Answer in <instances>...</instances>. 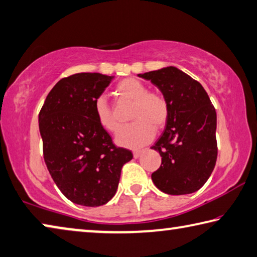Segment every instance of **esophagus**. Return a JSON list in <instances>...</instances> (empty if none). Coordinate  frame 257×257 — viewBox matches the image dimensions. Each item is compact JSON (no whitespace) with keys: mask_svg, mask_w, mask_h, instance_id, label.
I'll list each match as a JSON object with an SVG mask.
<instances>
[{"mask_svg":"<svg viewBox=\"0 0 257 257\" xmlns=\"http://www.w3.org/2000/svg\"><path fill=\"white\" fill-rule=\"evenodd\" d=\"M141 154H142V150H134L133 151V156H134V158H139L141 156Z\"/></svg>","mask_w":257,"mask_h":257,"instance_id":"1","label":"esophagus"}]
</instances>
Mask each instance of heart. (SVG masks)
Masks as SVG:
<instances>
[{
    "mask_svg": "<svg viewBox=\"0 0 257 257\" xmlns=\"http://www.w3.org/2000/svg\"><path fill=\"white\" fill-rule=\"evenodd\" d=\"M119 98L133 102L130 119L133 123L121 127L116 136L117 145L125 148H139L153 140L155 130L161 131L168 121L170 104L165 96L157 92H149L148 86L137 78L120 81L116 86ZM95 118L107 132H116L118 121L103 96L94 102Z\"/></svg>",
    "mask_w": 257,
    "mask_h": 257,
    "instance_id": "1",
    "label": "heart"
}]
</instances>
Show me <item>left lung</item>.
<instances>
[{
  "label": "left lung",
  "mask_w": 257,
  "mask_h": 257,
  "mask_svg": "<svg viewBox=\"0 0 257 257\" xmlns=\"http://www.w3.org/2000/svg\"><path fill=\"white\" fill-rule=\"evenodd\" d=\"M156 85L170 104V117L151 149L162 165L151 174L159 190L188 195L204 186L217 158L216 111L199 82L175 67L139 74Z\"/></svg>",
  "instance_id": "obj_1"
}]
</instances>
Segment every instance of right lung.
Listing matches in <instances>:
<instances>
[{
    "label": "right lung",
    "instance_id": "add662e5",
    "mask_svg": "<svg viewBox=\"0 0 257 257\" xmlns=\"http://www.w3.org/2000/svg\"><path fill=\"white\" fill-rule=\"evenodd\" d=\"M113 76L79 73L59 81L39 113L46 167L74 204L96 207L117 191L121 167L133 158L99 125L94 102Z\"/></svg>",
    "mask_w": 257,
    "mask_h": 257
}]
</instances>
